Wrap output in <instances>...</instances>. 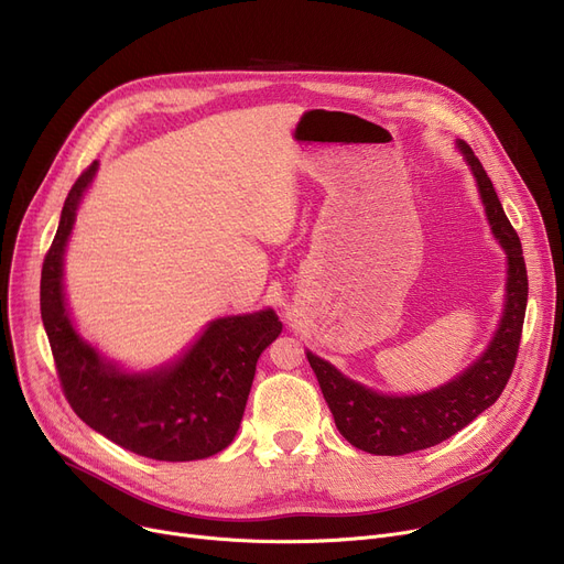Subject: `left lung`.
Wrapping results in <instances>:
<instances>
[{"label": "left lung", "mask_w": 564, "mask_h": 564, "mask_svg": "<svg viewBox=\"0 0 564 564\" xmlns=\"http://www.w3.org/2000/svg\"><path fill=\"white\" fill-rule=\"evenodd\" d=\"M455 148L476 177L494 240L506 251V302L498 327L480 357L446 383L425 393L393 395L375 391L306 349V359L334 413L338 432L354 448L370 455L416 453L457 434L498 400L517 361L528 304V274L519 235L506 217L480 160L462 139H457Z\"/></svg>", "instance_id": "1"}]
</instances>
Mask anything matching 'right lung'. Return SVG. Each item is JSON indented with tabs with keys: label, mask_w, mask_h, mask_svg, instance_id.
I'll return each mask as SVG.
<instances>
[{
	"label": "right lung",
	"mask_w": 564,
	"mask_h": 564,
	"mask_svg": "<svg viewBox=\"0 0 564 564\" xmlns=\"http://www.w3.org/2000/svg\"><path fill=\"white\" fill-rule=\"evenodd\" d=\"M98 166L68 192L41 274V317L64 393L88 427L130 453L160 462L213 457L240 430L256 364L283 324L272 308L210 319L175 359L151 370H128L88 343L70 315L64 262Z\"/></svg>",
	"instance_id": "obj_1"
}]
</instances>
